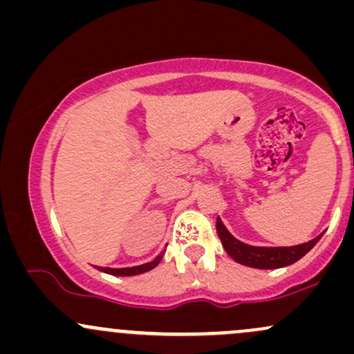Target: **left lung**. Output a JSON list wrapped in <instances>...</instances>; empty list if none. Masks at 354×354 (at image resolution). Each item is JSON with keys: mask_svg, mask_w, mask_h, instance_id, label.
Listing matches in <instances>:
<instances>
[{"mask_svg": "<svg viewBox=\"0 0 354 354\" xmlns=\"http://www.w3.org/2000/svg\"><path fill=\"white\" fill-rule=\"evenodd\" d=\"M216 231L221 239L223 248L226 253L233 258L239 265L260 270H273V268H283L288 265L295 263L306 253H309L314 248L315 243L321 239L322 234L317 238L310 239V241L302 243V245L295 246H252L246 243L239 241L226 230L221 219L218 218L216 221Z\"/></svg>", "mask_w": 354, "mask_h": 354, "instance_id": "left-lung-1", "label": "left lung"}]
</instances>
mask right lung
<instances>
[{
    "instance_id": "right-lung-1",
    "label": "right lung",
    "mask_w": 354,
    "mask_h": 354,
    "mask_svg": "<svg viewBox=\"0 0 354 354\" xmlns=\"http://www.w3.org/2000/svg\"><path fill=\"white\" fill-rule=\"evenodd\" d=\"M163 258V254H158L153 261H148V263L138 265V267H128V268H102L97 267V270L102 273H108V275H116V277H133V275H140V273L150 272L160 263V260Z\"/></svg>"
}]
</instances>
